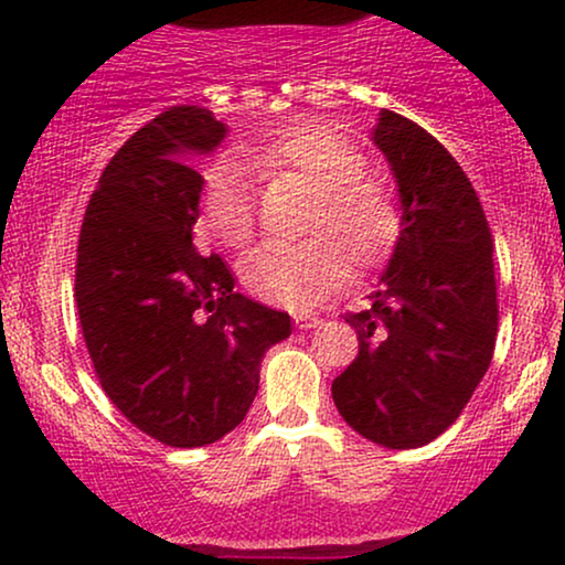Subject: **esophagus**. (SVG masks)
<instances>
[{"label": "esophagus", "mask_w": 565, "mask_h": 565, "mask_svg": "<svg viewBox=\"0 0 565 565\" xmlns=\"http://www.w3.org/2000/svg\"><path fill=\"white\" fill-rule=\"evenodd\" d=\"M295 323H297V329H316L321 323V319L319 316H310V313H297Z\"/></svg>", "instance_id": "esophagus-1"}]
</instances>
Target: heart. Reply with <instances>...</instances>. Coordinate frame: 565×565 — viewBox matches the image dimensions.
I'll list each match as a JSON object with an SVG mask.
<instances>
[{"label":"heart","instance_id":"1","mask_svg":"<svg viewBox=\"0 0 565 565\" xmlns=\"http://www.w3.org/2000/svg\"><path fill=\"white\" fill-rule=\"evenodd\" d=\"M246 164L268 174L297 172L316 183L305 231L295 244H265L242 260L244 287L265 302L310 308L340 287L350 260L369 268L391 255L401 236L393 191L364 172L366 157L353 140L316 121L244 151ZM199 228L231 249H244L257 231L255 191L238 159L212 161L201 178Z\"/></svg>","mask_w":565,"mask_h":565}]
</instances>
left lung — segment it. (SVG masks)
<instances>
[{
  "mask_svg": "<svg viewBox=\"0 0 565 565\" xmlns=\"http://www.w3.org/2000/svg\"><path fill=\"white\" fill-rule=\"evenodd\" d=\"M374 142L398 183L401 236L372 308L345 316L359 355L332 398L364 438L417 449L454 425L494 355V238L468 174L427 129L382 111Z\"/></svg>",
  "mask_w": 565,
  "mask_h": 565,
  "instance_id": "obj_1",
  "label": "left lung"
}]
</instances>
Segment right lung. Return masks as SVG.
Listing matches in <instances>:
<instances>
[{
    "instance_id": "right-lung-1",
    "label": "right lung",
    "mask_w": 565,
    "mask_h": 565,
    "mask_svg": "<svg viewBox=\"0 0 565 565\" xmlns=\"http://www.w3.org/2000/svg\"><path fill=\"white\" fill-rule=\"evenodd\" d=\"M223 138L199 106L140 127L103 170L76 249V310L100 387L174 449L242 423L265 350L291 334L289 313L233 291L228 265L193 244L201 174L174 153H210Z\"/></svg>"
}]
</instances>
